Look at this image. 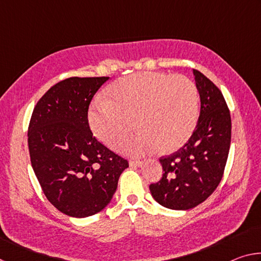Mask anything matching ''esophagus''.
I'll return each mask as SVG.
<instances>
[{
  "label": "esophagus",
  "instance_id": "1",
  "mask_svg": "<svg viewBox=\"0 0 261 261\" xmlns=\"http://www.w3.org/2000/svg\"><path fill=\"white\" fill-rule=\"evenodd\" d=\"M143 161H139V160H130L129 161V165L130 167H141L143 166Z\"/></svg>",
  "mask_w": 261,
  "mask_h": 261
}]
</instances>
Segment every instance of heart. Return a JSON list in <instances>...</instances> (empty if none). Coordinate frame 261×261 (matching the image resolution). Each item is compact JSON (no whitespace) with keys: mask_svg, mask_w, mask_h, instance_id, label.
<instances>
[{"mask_svg":"<svg viewBox=\"0 0 261 261\" xmlns=\"http://www.w3.org/2000/svg\"><path fill=\"white\" fill-rule=\"evenodd\" d=\"M107 95L109 100L92 103L88 121L94 135L110 148H116L136 124L140 131L122 145L123 152L141 155L158 148L171 153L187 143L197 125V86L182 74L134 73L115 82Z\"/></svg>","mask_w":261,"mask_h":261,"instance_id":"1","label":"heart"}]
</instances>
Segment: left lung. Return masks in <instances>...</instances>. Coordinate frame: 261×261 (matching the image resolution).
<instances>
[{
	"label": "left lung",
	"instance_id": "obj_1",
	"mask_svg": "<svg viewBox=\"0 0 261 261\" xmlns=\"http://www.w3.org/2000/svg\"><path fill=\"white\" fill-rule=\"evenodd\" d=\"M194 81L200 96V114L188 143L162 156L165 173L149 185L154 199L170 210L185 211L205 201L223 176L231 140L230 112L222 93L198 70Z\"/></svg>",
	"mask_w": 261,
	"mask_h": 261
}]
</instances>
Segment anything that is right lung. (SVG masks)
Instances as JSON below:
<instances>
[{
	"label": "right lung",
	"mask_w": 261,
	"mask_h": 261,
	"mask_svg": "<svg viewBox=\"0 0 261 261\" xmlns=\"http://www.w3.org/2000/svg\"><path fill=\"white\" fill-rule=\"evenodd\" d=\"M109 77H71L50 87L29 125L31 163L47 199L63 214L86 218L107 206L129 162L96 140L88 107Z\"/></svg>",
	"instance_id": "1"
}]
</instances>
